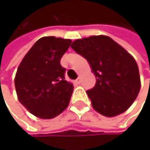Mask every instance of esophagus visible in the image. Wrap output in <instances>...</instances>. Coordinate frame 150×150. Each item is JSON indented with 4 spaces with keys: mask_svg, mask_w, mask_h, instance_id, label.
Wrapping results in <instances>:
<instances>
[{
    "mask_svg": "<svg viewBox=\"0 0 150 150\" xmlns=\"http://www.w3.org/2000/svg\"><path fill=\"white\" fill-rule=\"evenodd\" d=\"M74 82H76V83H78V84H79V83H80V82H81V79H80V77H78V78H77L76 81H74Z\"/></svg>",
    "mask_w": 150,
    "mask_h": 150,
    "instance_id": "1",
    "label": "esophagus"
}]
</instances>
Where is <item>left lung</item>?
Instances as JSON below:
<instances>
[{"label": "left lung", "mask_w": 150, "mask_h": 150, "mask_svg": "<svg viewBox=\"0 0 150 150\" xmlns=\"http://www.w3.org/2000/svg\"><path fill=\"white\" fill-rule=\"evenodd\" d=\"M88 61L96 77L94 87L86 91L94 110L106 117L124 112L140 90L138 65L131 55L107 36H91L71 44Z\"/></svg>", "instance_id": "obj_1"}]
</instances>
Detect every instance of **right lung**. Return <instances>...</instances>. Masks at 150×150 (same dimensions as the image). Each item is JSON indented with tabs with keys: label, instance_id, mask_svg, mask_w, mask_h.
Returning a JSON list of instances; mask_svg holds the SVG:
<instances>
[{
	"label": "right lung",
	"instance_id": "1",
	"mask_svg": "<svg viewBox=\"0 0 150 150\" xmlns=\"http://www.w3.org/2000/svg\"><path fill=\"white\" fill-rule=\"evenodd\" d=\"M71 42L55 37L39 38L17 70L14 83L18 99L38 118H55L69 104L74 86L65 80L66 68L60 60Z\"/></svg>",
	"mask_w": 150,
	"mask_h": 150
}]
</instances>
